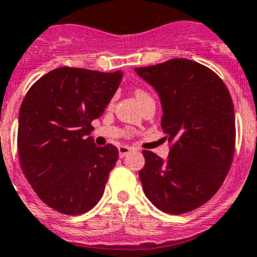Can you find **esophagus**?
<instances>
[{
    "instance_id": "esophagus-1",
    "label": "esophagus",
    "mask_w": 257,
    "mask_h": 257,
    "mask_svg": "<svg viewBox=\"0 0 257 257\" xmlns=\"http://www.w3.org/2000/svg\"><path fill=\"white\" fill-rule=\"evenodd\" d=\"M131 147L128 146H119L118 147V152H119V157H124V156H127L128 153L131 152Z\"/></svg>"
}]
</instances>
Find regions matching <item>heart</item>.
Instances as JSON below:
<instances>
[{
	"label": "heart",
	"instance_id": "obj_1",
	"mask_svg": "<svg viewBox=\"0 0 257 257\" xmlns=\"http://www.w3.org/2000/svg\"><path fill=\"white\" fill-rule=\"evenodd\" d=\"M135 97L138 98V101L142 102L144 101V100H147V98H150V93L147 91H144L143 88H137L135 89Z\"/></svg>",
	"mask_w": 257,
	"mask_h": 257
}]
</instances>
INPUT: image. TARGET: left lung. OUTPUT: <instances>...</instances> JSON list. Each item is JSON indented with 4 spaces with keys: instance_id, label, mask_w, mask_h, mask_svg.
<instances>
[{
    "instance_id": "1",
    "label": "left lung",
    "mask_w": 257,
    "mask_h": 257,
    "mask_svg": "<svg viewBox=\"0 0 257 257\" xmlns=\"http://www.w3.org/2000/svg\"><path fill=\"white\" fill-rule=\"evenodd\" d=\"M159 92L168 159L143 151L139 172L155 207L182 214L201 207L222 186L235 151V117L229 89L216 72L186 58L135 69Z\"/></svg>"
}]
</instances>
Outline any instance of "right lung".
I'll return each mask as SVG.
<instances>
[{"mask_svg":"<svg viewBox=\"0 0 257 257\" xmlns=\"http://www.w3.org/2000/svg\"><path fill=\"white\" fill-rule=\"evenodd\" d=\"M122 72L58 67L28 89L19 111L18 153L31 187L48 207L78 216L95 207L118 160L97 147L92 120L101 117Z\"/></svg>","mask_w":257,"mask_h":257,"instance_id":"right-lung-1","label":"right lung"}]
</instances>
